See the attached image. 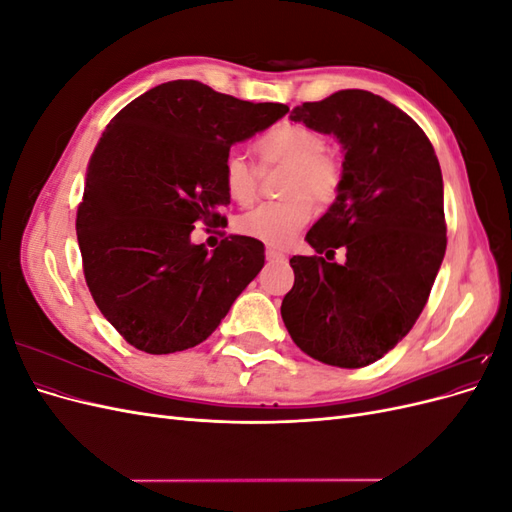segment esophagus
Segmentation results:
<instances>
[{
	"mask_svg": "<svg viewBox=\"0 0 512 512\" xmlns=\"http://www.w3.org/2000/svg\"><path fill=\"white\" fill-rule=\"evenodd\" d=\"M286 258V254L282 252V250H275V247H269L267 250V260H284Z\"/></svg>",
	"mask_w": 512,
	"mask_h": 512,
	"instance_id": "obj_1",
	"label": "esophagus"
}]
</instances>
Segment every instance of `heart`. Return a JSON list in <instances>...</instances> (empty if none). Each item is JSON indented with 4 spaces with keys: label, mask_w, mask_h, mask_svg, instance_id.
<instances>
[{
    "label": "heart",
    "mask_w": 512,
    "mask_h": 512,
    "mask_svg": "<svg viewBox=\"0 0 512 512\" xmlns=\"http://www.w3.org/2000/svg\"><path fill=\"white\" fill-rule=\"evenodd\" d=\"M262 168L286 166L277 194L280 200L260 205L237 220L245 237L271 247L288 245L307 224L314 205L329 207L342 188V164L327 151L324 136L301 123H282L254 145ZM222 185L237 205H250L258 194V168L243 153L230 151L222 164Z\"/></svg>",
    "instance_id": "heart-1"
}]
</instances>
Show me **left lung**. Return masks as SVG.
I'll return each instance as SVG.
<instances>
[{"mask_svg":"<svg viewBox=\"0 0 512 512\" xmlns=\"http://www.w3.org/2000/svg\"><path fill=\"white\" fill-rule=\"evenodd\" d=\"M292 121L333 134L344 149L342 188L292 256L282 301L286 329L305 354L365 367L414 327L446 252L442 170L429 138L401 108L371 91L342 89L292 108ZM347 260L337 266L334 250Z\"/></svg>","mask_w":512,"mask_h":512,"instance_id":"left-lung-1","label":"left lung"}]
</instances>
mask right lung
Wrapping results in <instances>:
<instances>
[{"instance_id":"1","label":"right lung","mask_w":512,"mask_h":512,"mask_svg":"<svg viewBox=\"0 0 512 512\" xmlns=\"http://www.w3.org/2000/svg\"><path fill=\"white\" fill-rule=\"evenodd\" d=\"M286 104L245 102L198 81L145 91L108 123L89 160L76 237L91 297L138 350H188L218 329L265 265V245L228 235L209 252L196 222L226 224L222 164Z\"/></svg>"}]
</instances>
